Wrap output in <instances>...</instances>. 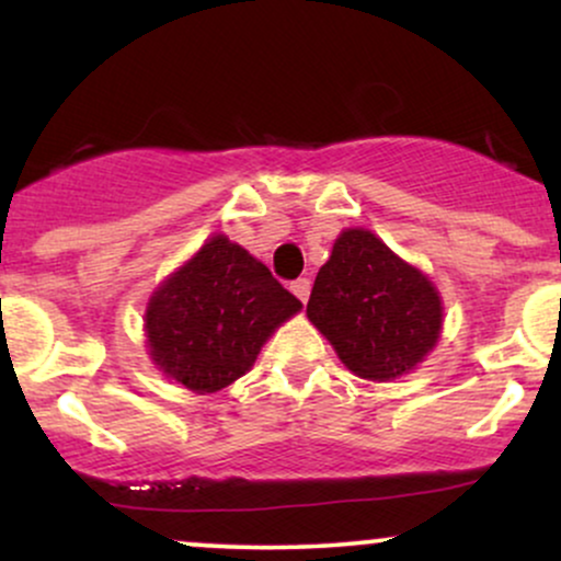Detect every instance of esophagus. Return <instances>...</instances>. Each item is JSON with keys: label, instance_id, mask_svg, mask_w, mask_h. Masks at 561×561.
Masks as SVG:
<instances>
[{"label": "esophagus", "instance_id": "1", "mask_svg": "<svg viewBox=\"0 0 561 561\" xmlns=\"http://www.w3.org/2000/svg\"><path fill=\"white\" fill-rule=\"evenodd\" d=\"M289 289H293V293L298 295V300L306 302L308 295H311V279H295L293 285H289Z\"/></svg>", "mask_w": 561, "mask_h": 561}]
</instances>
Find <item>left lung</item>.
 Wrapping results in <instances>:
<instances>
[{
	"label": "left lung",
	"mask_w": 561,
	"mask_h": 561,
	"mask_svg": "<svg viewBox=\"0 0 561 561\" xmlns=\"http://www.w3.org/2000/svg\"><path fill=\"white\" fill-rule=\"evenodd\" d=\"M306 313L340 362L375 382L409 375L433 351L443 327L433 282L369 229H345L334 240Z\"/></svg>",
	"instance_id": "1"
}]
</instances>
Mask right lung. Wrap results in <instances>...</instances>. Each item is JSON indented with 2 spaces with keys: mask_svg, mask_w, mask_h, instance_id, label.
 <instances>
[{
  "mask_svg": "<svg viewBox=\"0 0 561 561\" xmlns=\"http://www.w3.org/2000/svg\"><path fill=\"white\" fill-rule=\"evenodd\" d=\"M302 302L229 237H210L152 293L145 311L150 358L195 392L240 379L276 327Z\"/></svg>",
  "mask_w": 561,
  "mask_h": 561,
  "instance_id": "add662e5",
  "label": "right lung"
}]
</instances>
